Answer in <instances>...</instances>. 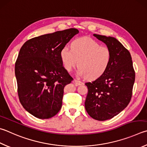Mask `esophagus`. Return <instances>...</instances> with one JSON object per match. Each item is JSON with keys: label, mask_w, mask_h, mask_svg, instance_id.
Segmentation results:
<instances>
[{"label": "esophagus", "mask_w": 147, "mask_h": 147, "mask_svg": "<svg viewBox=\"0 0 147 147\" xmlns=\"http://www.w3.org/2000/svg\"><path fill=\"white\" fill-rule=\"evenodd\" d=\"M74 83H75L76 85H80L84 84V83H83L82 82L79 81V80H76V79L74 80Z\"/></svg>", "instance_id": "esophagus-1"}]
</instances>
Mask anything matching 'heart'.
<instances>
[{
    "label": "heart",
    "instance_id": "b5f03b06",
    "mask_svg": "<svg viewBox=\"0 0 147 147\" xmlns=\"http://www.w3.org/2000/svg\"><path fill=\"white\" fill-rule=\"evenodd\" d=\"M60 55L65 70L71 71L78 63V75L89 79L102 76L107 70L112 58L108 47L101 46L89 37L74 40L71 47L65 46L62 48Z\"/></svg>",
    "mask_w": 147,
    "mask_h": 147
}]
</instances>
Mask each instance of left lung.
Instances as JSON below:
<instances>
[{"label": "left lung", "instance_id": "left-lung-1", "mask_svg": "<svg viewBox=\"0 0 147 147\" xmlns=\"http://www.w3.org/2000/svg\"><path fill=\"white\" fill-rule=\"evenodd\" d=\"M110 49L112 58L107 70L91 82L85 83L88 93L85 108L98 121L113 118L127 107L132 98L135 71L132 57L116 38L93 34Z\"/></svg>", "mask_w": 147, "mask_h": 147}]
</instances>
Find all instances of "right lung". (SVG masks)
Wrapping results in <instances>:
<instances>
[{
  "label": "right lung",
  "mask_w": 147,
  "mask_h": 147,
  "mask_svg": "<svg viewBox=\"0 0 147 147\" xmlns=\"http://www.w3.org/2000/svg\"><path fill=\"white\" fill-rule=\"evenodd\" d=\"M79 33L75 28L28 40L20 48L15 72L20 103L39 119H49L60 111L63 89L73 78L61 60L62 48Z\"/></svg>",
  "instance_id": "right-lung-1"
}]
</instances>
